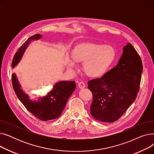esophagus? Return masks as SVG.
<instances>
[{
	"label": "esophagus",
	"instance_id": "esophagus-1",
	"mask_svg": "<svg viewBox=\"0 0 154 154\" xmlns=\"http://www.w3.org/2000/svg\"><path fill=\"white\" fill-rule=\"evenodd\" d=\"M78 86L80 88H84L85 87V84L83 82H80L78 84Z\"/></svg>",
	"mask_w": 154,
	"mask_h": 154
}]
</instances>
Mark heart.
<instances>
[{
  "label": "heart",
  "mask_w": 154,
  "mask_h": 154,
  "mask_svg": "<svg viewBox=\"0 0 154 154\" xmlns=\"http://www.w3.org/2000/svg\"><path fill=\"white\" fill-rule=\"evenodd\" d=\"M116 57L114 47L110 45L84 43L77 45L72 52L65 57V64L70 70L77 67V63H83L85 74L90 77H98L105 74Z\"/></svg>",
  "instance_id": "1"
}]
</instances>
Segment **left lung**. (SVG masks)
<instances>
[{"label": "left lung", "instance_id": "8db88e82", "mask_svg": "<svg viewBox=\"0 0 154 154\" xmlns=\"http://www.w3.org/2000/svg\"><path fill=\"white\" fill-rule=\"evenodd\" d=\"M142 70L140 56L127 43L116 66L100 79L88 82V88L93 95L91 116L102 122L118 120L137 97Z\"/></svg>", "mask_w": 154, "mask_h": 154}]
</instances>
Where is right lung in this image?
<instances>
[{"label": "right lung", "instance_id": "add662e5", "mask_svg": "<svg viewBox=\"0 0 154 154\" xmlns=\"http://www.w3.org/2000/svg\"><path fill=\"white\" fill-rule=\"evenodd\" d=\"M41 38L42 35L37 34L29 37L22 44L14 57L12 63V69L17 66L20 62L30 43ZM12 80L14 90L20 101L30 113L43 121L53 120L61 115L69 98L74 92L76 87L75 81L62 80L57 82L52 87V89L48 92L46 95L32 100L29 95L23 91L15 73L12 74Z\"/></svg>", "mask_w": 154, "mask_h": 154}]
</instances>
